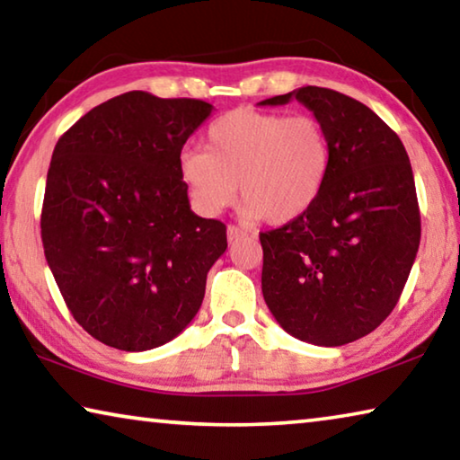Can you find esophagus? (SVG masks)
<instances>
[{
    "label": "esophagus",
    "mask_w": 460,
    "mask_h": 460,
    "mask_svg": "<svg viewBox=\"0 0 460 460\" xmlns=\"http://www.w3.org/2000/svg\"><path fill=\"white\" fill-rule=\"evenodd\" d=\"M245 235H247V231L237 227V225H229V227H227V239L229 241H237V239L245 237Z\"/></svg>",
    "instance_id": "obj_1"
}]
</instances>
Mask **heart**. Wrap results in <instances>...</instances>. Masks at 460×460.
<instances>
[{"mask_svg":"<svg viewBox=\"0 0 460 460\" xmlns=\"http://www.w3.org/2000/svg\"><path fill=\"white\" fill-rule=\"evenodd\" d=\"M331 166V139L318 119L235 109L207 129L205 152L181 155V178L200 213H221L239 189L247 217L286 225L314 207Z\"/></svg>","mask_w":460,"mask_h":460,"instance_id":"1","label":"heart"}]
</instances>
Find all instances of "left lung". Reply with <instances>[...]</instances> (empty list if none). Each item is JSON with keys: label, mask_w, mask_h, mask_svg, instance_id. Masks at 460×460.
<instances>
[{"label": "left lung", "mask_w": 460, "mask_h": 460, "mask_svg": "<svg viewBox=\"0 0 460 460\" xmlns=\"http://www.w3.org/2000/svg\"><path fill=\"white\" fill-rule=\"evenodd\" d=\"M300 101L331 139L332 166L306 215L260 233L261 292L292 337L341 347L398 305L420 245V208L398 134L339 91L302 87L260 105Z\"/></svg>", "instance_id": "8db88e82"}]
</instances>
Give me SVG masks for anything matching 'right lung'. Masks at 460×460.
I'll use <instances>...</instances> for the list:
<instances>
[{"mask_svg": "<svg viewBox=\"0 0 460 460\" xmlns=\"http://www.w3.org/2000/svg\"><path fill=\"white\" fill-rule=\"evenodd\" d=\"M211 111L129 91L83 115L52 152L46 261L75 321L119 351L181 334L227 249V227L190 211L181 178L182 146Z\"/></svg>", "mask_w": 460, "mask_h": 460, "instance_id": "1", "label": "right lung"}]
</instances>
